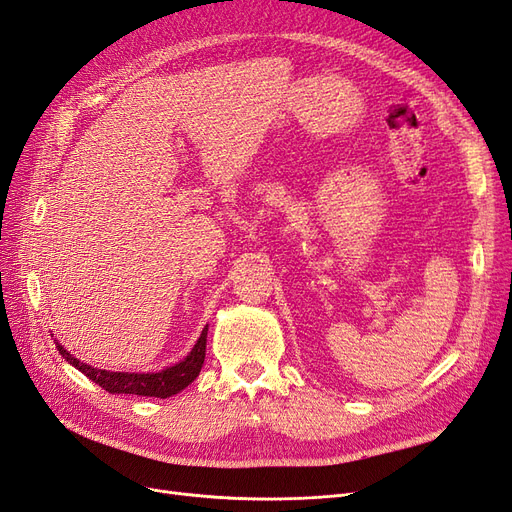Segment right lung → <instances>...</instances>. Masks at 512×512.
Returning a JSON list of instances; mask_svg holds the SVG:
<instances>
[{"instance_id": "add662e5", "label": "right lung", "mask_w": 512, "mask_h": 512, "mask_svg": "<svg viewBox=\"0 0 512 512\" xmlns=\"http://www.w3.org/2000/svg\"><path fill=\"white\" fill-rule=\"evenodd\" d=\"M59 354L64 359L74 365L83 374L94 380L98 386H102L104 391L108 393H123V395H143V397H160L166 399L170 395H177L179 391H183L185 386L196 380V376L200 374V367L205 363V350H207V327L200 333L196 346L192 348V352L185 356V359L173 367H166L158 374H123V371H106V369H96L87 363L76 361L74 356L61 348L59 344H55Z\"/></svg>"}]
</instances>
